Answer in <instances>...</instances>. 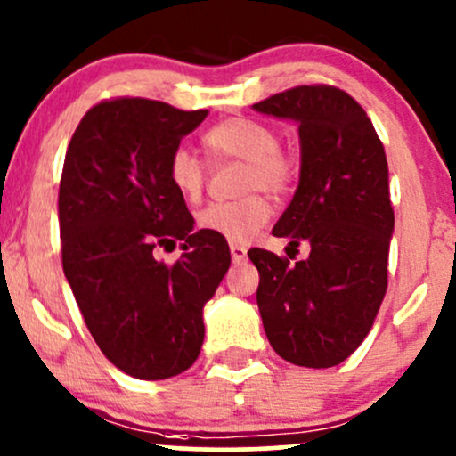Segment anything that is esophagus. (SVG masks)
Here are the masks:
<instances>
[{
    "label": "esophagus",
    "mask_w": 456,
    "mask_h": 456,
    "mask_svg": "<svg viewBox=\"0 0 456 456\" xmlns=\"http://www.w3.org/2000/svg\"><path fill=\"white\" fill-rule=\"evenodd\" d=\"M230 256H232L234 265H241L245 258H248V249L239 243H230Z\"/></svg>",
    "instance_id": "34e87169"
}]
</instances>
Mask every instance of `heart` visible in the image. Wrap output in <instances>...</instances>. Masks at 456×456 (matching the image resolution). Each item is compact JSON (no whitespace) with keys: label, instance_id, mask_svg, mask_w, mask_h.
<instances>
[{"label":"heart","instance_id":"1","mask_svg":"<svg viewBox=\"0 0 456 456\" xmlns=\"http://www.w3.org/2000/svg\"><path fill=\"white\" fill-rule=\"evenodd\" d=\"M204 144L217 159L248 163L245 187L282 193L295 174V163L280 148L278 131L254 118H228L211 126ZM167 181L185 200H198L207 183L204 163L191 148L181 144L167 159ZM271 208L265 198L248 196L234 202H213L198 213V224L207 232L219 234L232 243L249 241L269 222Z\"/></svg>","mask_w":456,"mask_h":456}]
</instances>
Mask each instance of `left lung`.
Masks as SVG:
<instances>
[{
    "label": "left lung",
    "mask_w": 456,
    "mask_h": 456,
    "mask_svg": "<svg viewBox=\"0 0 456 456\" xmlns=\"http://www.w3.org/2000/svg\"><path fill=\"white\" fill-rule=\"evenodd\" d=\"M299 126V185L273 237L305 260L249 249L265 334L286 362L330 368L364 342L387 289L394 211L387 159L370 118L331 86H299L252 105Z\"/></svg>",
    "instance_id": "left-lung-1"
}]
</instances>
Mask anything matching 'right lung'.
Listing matches in <instances>:
<instances>
[{
	"instance_id": "right-lung-1",
	"label": "right lung",
	"mask_w": 456,
	"mask_h": 456,
	"mask_svg": "<svg viewBox=\"0 0 456 456\" xmlns=\"http://www.w3.org/2000/svg\"><path fill=\"white\" fill-rule=\"evenodd\" d=\"M207 110L114 99L81 118L58 196L62 267L92 338L135 379L181 375L204 342V304L230 267L219 234L198 230L167 181V159ZM185 240L174 265L154 248Z\"/></svg>"
}]
</instances>
